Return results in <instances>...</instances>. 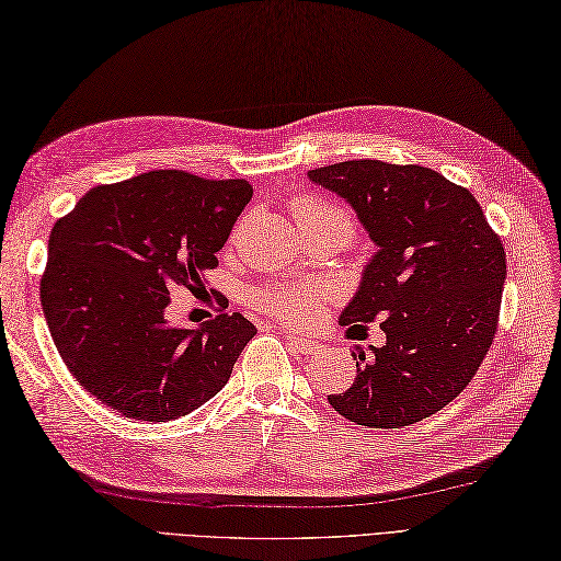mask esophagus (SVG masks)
<instances>
[{"label":"esophagus","instance_id":"34e87169","mask_svg":"<svg viewBox=\"0 0 561 561\" xmlns=\"http://www.w3.org/2000/svg\"><path fill=\"white\" fill-rule=\"evenodd\" d=\"M283 339L288 341L293 351L300 353V355H312V353H317V347H319L317 341H309V339H305V335H297V333H290V331H283Z\"/></svg>","mask_w":561,"mask_h":561}]
</instances>
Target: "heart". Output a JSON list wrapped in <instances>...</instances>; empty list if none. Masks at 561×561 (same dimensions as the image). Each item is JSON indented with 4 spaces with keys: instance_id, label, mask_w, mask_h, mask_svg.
<instances>
[{
    "instance_id": "b5f03b06",
    "label": "heart",
    "mask_w": 561,
    "mask_h": 561,
    "mask_svg": "<svg viewBox=\"0 0 561 561\" xmlns=\"http://www.w3.org/2000/svg\"><path fill=\"white\" fill-rule=\"evenodd\" d=\"M293 214L297 222L339 220V222H347V226L353 228V222L343 208L333 206L329 202H319V198H297L293 204ZM319 302H321V295L309 288H273V290H261L256 295V305L261 309H266V312L293 323L312 319L317 314Z\"/></svg>"
}]
</instances>
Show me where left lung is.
Returning a JSON list of instances; mask_svg holds the SVG:
<instances>
[{"label":"left lung","instance_id":"obj_1","mask_svg":"<svg viewBox=\"0 0 561 561\" xmlns=\"http://www.w3.org/2000/svg\"><path fill=\"white\" fill-rule=\"evenodd\" d=\"M339 194L377 252L343 327L379 319L386 343L353 353L357 375L329 403L345 420L396 430L437 413L466 389L492 345L506 254L463 186L420 165L345 160L307 172Z\"/></svg>","mask_w":561,"mask_h":561}]
</instances>
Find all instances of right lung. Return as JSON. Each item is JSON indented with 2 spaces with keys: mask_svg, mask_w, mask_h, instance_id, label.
Here are the masks:
<instances>
[{
  "mask_svg": "<svg viewBox=\"0 0 561 561\" xmlns=\"http://www.w3.org/2000/svg\"><path fill=\"white\" fill-rule=\"evenodd\" d=\"M252 194L247 180L153 170L95 186L55 222L41 280L47 329L71 377L115 413L170 422L228 383L254 323L232 312L175 329L165 309L170 290L204 288Z\"/></svg>",
  "mask_w": 561,
  "mask_h": 561,
  "instance_id": "1",
  "label": "right lung"
}]
</instances>
